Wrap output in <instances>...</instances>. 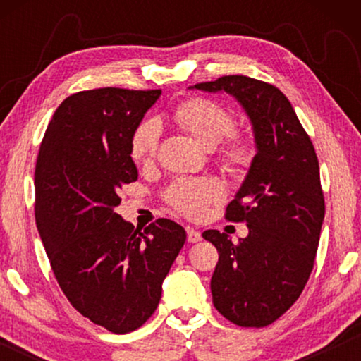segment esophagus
I'll return each mask as SVG.
<instances>
[{
    "label": "esophagus",
    "instance_id": "esophagus-1",
    "mask_svg": "<svg viewBox=\"0 0 361 361\" xmlns=\"http://www.w3.org/2000/svg\"><path fill=\"white\" fill-rule=\"evenodd\" d=\"M187 240H189V243H197L202 240V233L199 230L187 226Z\"/></svg>",
    "mask_w": 361,
    "mask_h": 361
}]
</instances>
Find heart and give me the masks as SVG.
Returning a JSON list of instances; mask_svg holds the SVG:
<instances>
[{
  "mask_svg": "<svg viewBox=\"0 0 361 361\" xmlns=\"http://www.w3.org/2000/svg\"><path fill=\"white\" fill-rule=\"evenodd\" d=\"M176 121L182 130L194 136L205 149H214L225 137L227 140L219 149V159L231 171H241L253 161L255 149L241 135H233V116L219 103L207 98H190L177 106ZM161 125L156 120H146L136 128L131 136L130 152L137 164L154 161L159 146ZM164 199L182 215L200 219L209 205L224 199V189L219 182L209 177L176 179L164 192Z\"/></svg>",
  "mask_w": 361,
  "mask_h": 361,
  "instance_id": "obj_1",
  "label": "heart"
}]
</instances>
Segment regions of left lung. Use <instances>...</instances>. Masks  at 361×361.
I'll return each mask as SVG.
<instances>
[{
    "mask_svg": "<svg viewBox=\"0 0 361 361\" xmlns=\"http://www.w3.org/2000/svg\"><path fill=\"white\" fill-rule=\"evenodd\" d=\"M190 88L228 93L253 128L256 154L225 215L245 221L248 236L238 243L219 230L202 236L219 251L210 281L215 309L240 327H266L299 299L314 268L325 214L317 154L271 83L225 75Z\"/></svg>",
    "mask_w": 361,
    "mask_h": 361,
    "instance_id": "1",
    "label": "left lung"
}]
</instances>
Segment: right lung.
<instances>
[{"mask_svg": "<svg viewBox=\"0 0 361 361\" xmlns=\"http://www.w3.org/2000/svg\"><path fill=\"white\" fill-rule=\"evenodd\" d=\"M161 90L73 93L49 123L37 154L36 224L52 271L83 317L113 334L154 314L185 230L159 219L137 230L115 209L137 179L131 136Z\"/></svg>", "mask_w": 361, "mask_h": 361, "instance_id": "1", "label": "right lung"}]
</instances>
